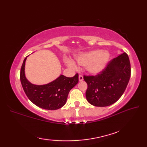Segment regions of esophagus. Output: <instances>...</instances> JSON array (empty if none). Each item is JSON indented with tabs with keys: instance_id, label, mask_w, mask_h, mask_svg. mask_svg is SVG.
<instances>
[{
	"instance_id": "esophagus-1",
	"label": "esophagus",
	"mask_w": 147,
	"mask_h": 147,
	"mask_svg": "<svg viewBox=\"0 0 147 147\" xmlns=\"http://www.w3.org/2000/svg\"><path fill=\"white\" fill-rule=\"evenodd\" d=\"M83 75H82V74H80V75H79V81H80V82H81V81H83Z\"/></svg>"
}]
</instances>
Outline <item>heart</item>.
Masks as SVG:
<instances>
[{
	"mask_svg": "<svg viewBox=\"0 0 147 147\" xmlns=\"http://www.w3.org/2000/svg\"><path fill=\"white\" fill-rule=\"evenodd\" d=\"M109 54L105 51L95 50L81 54L77 57L78 63L83 66H86L89 73L96 74L101 72L109 61ZM67 65L73 68L76 67V64L73 61H68Z\"/></svg>",
	"mask_w": 147,
	"mask_h": 147,
	"instance_id": "obj_1",
	"label": "heart"
}]
</instances>
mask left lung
<instances>
[{"label": "left lung", "instance_id": "obj_1", "mask_svg": "<svg viewBox=\"0 0 147 147\" xmlns=\"http://www.w3.org/2000/svg\"><path fill=\"white\" fill-rule=\"evenodd\" d=\"M131 76L129 57L124 52L108 62L95 76L84 75L88 85L87 100L96 107H106L117 102L123 95Z\"/></svg>", "mask_w": 147, "mask_h": 147}]
</instances>
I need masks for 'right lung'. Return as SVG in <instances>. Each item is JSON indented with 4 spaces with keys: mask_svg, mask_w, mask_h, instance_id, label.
Wrapping results in <instances>:
<instances>
[{
    "mask_svg": "<svg viewBox=\"0 0 147 147\" xmlns=\"http://www.w3.org/2000/svg\"><path fill=\"white\" fill-rule=\"evenodd\" d=\"M26 57L24 59L20 72L22 86L31 102L47 110L61 108L66 102L70 90L78 83V74L72 78L61 75L52 82L43 85H35L27 80L24 74Z\"/></svg>",
    "mask_w": 147,
    "mask_h": 147,
    "instance_id": "1",
    "label": "right lung"
}]
</instances>
